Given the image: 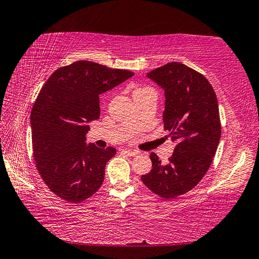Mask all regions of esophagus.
<instances>
[{
  "mask_svg": "<svg viewBox=\"0 0 259 259\" xmlns=\"http://www.w3.org/2000/svg\"><path fill=\"white\" fill-rule=\"evenodd\" d=\"M122 152L124 155L129 156V157H136L139 155V151H136V150H130V149H122Z\"/></svg>",
  "mask_w": 259,
  "mask_h": 259,
  "instance_id": "obj_1",
  "label": "esophagus"
}]
</instances>
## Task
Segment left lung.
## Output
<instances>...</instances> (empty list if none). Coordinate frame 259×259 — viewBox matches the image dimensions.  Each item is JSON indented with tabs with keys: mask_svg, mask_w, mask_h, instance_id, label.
Here are the masks:
<instances>
[{
	"mask_svg": "<svg viewBox=\"0 0 259 259\" xmlns=\"http://www.w3.org/2000/svg\"><path fill=\"white\" fill-rule=\"evenodd\" d=\"M147 76L164 90L163 126L176 146L167 164L151 152L152 169L141 180L171 199L194 188L210 167L222 135L218 101L205 76L183 63H167Z\"/></svg>",
	"mask_w": 259,
	"mask_h": 259,
	"instance_id": "obj_1",
	"label": "left lung"
}]
</instances>
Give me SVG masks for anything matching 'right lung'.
Listing matches in <instances>:
<instances>
[{
    "label": "right lung",
    "instance_id": "obj_1",
    "mask_svg": "<svg viewBox=\"0 0 259 259\" xmlns=\"http://www.w3.org/2000/svg\"><path fill=\"white\" fill-rule=\"evenodd\" d=\"M133 75L76 61L54 71L42 87L31 111L33 156L41 178L61 199L82 202L101 187L106 164L117 151L87 145L88 123L100 117L99 96Z\"/></svg>",
    "mask_w": 259,
    "mask_h": 259
}]
</instances>
